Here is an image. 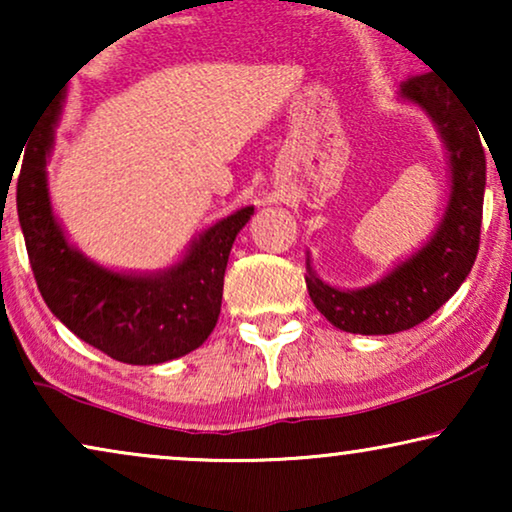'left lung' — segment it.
<instances>
[{
    "instance_id": "left-lung-1",
    "label": "left lung",
    "mask_w": 512,
    "mask_h": 512,
    "mask_svg": "<svg viewBox=\"0 0 512 512\" xmlns=\"http://www.w3.org/2000/svg\"><path fill=\"white\" fill-rule=\"evenodd\" d=\"M398 100L415 104L431 118L445 146L450 198L429 240L361 289H338L324 282L307 254L305 282L314 307L347 333L389 335L422 324L464 284L480 247L487 174L480 128L459 95L433 72L405 81Z\"/></svg>"
}]
</instances>
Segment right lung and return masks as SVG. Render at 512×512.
I'll return each mask as SVG.
<instances>
[{
    "label": "right lung",
    "mask_w": 512,
    "mask_h": 512,
    "mask_svg": "<svg viewBox=\"0 0 512 512\" xmlns=\"http://www.w3.org/2000/svg\"><path fill=\"white\" fill-rule=\"evenodd\" d=\"M67 90L34 128L18 179V219L48 310L88 345L132 366L179 359L214 331L230 249L254 207H240L195 235L179 261L156 272L111 270L88 258L53 212L48 158Z\"/></svg>",
    "instance_id": "right-lung-1"
}]
</instances>
